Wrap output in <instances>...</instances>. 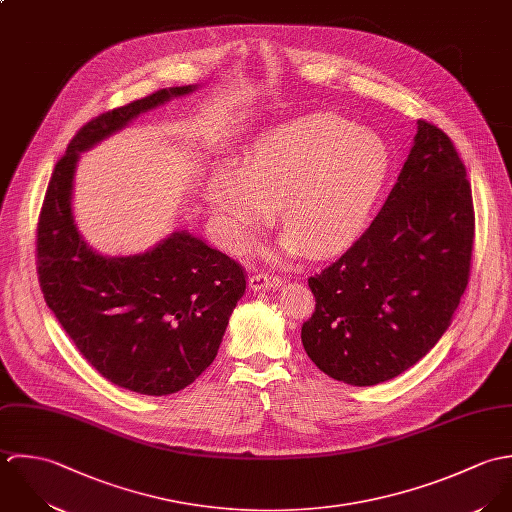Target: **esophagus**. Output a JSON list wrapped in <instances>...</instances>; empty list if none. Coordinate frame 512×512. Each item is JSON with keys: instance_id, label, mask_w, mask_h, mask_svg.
<instances>
[{"instance_id": "34e87169", "label": "esophagus", "mask_w": 512, "mask_h": 512, "mask_svg": "<svg viewBox=\"0 0 512 512\" xmlns=\"http://www.w3.org/2000/svg\"><path fill=\"white\" fill-rule=\"evenodd\" d=\"M281 283L279 277L275 275H267V273H255L249 277V289L251 291H265L271 287H277Z\"/></svg>"}]
</instances>
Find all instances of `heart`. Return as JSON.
<instances>
[{
    "label": "heart",
    "instance_id": "obj_1",
    "mask_svg": "<svg viewBox=\"0 0 512 512\" xmlns=\"http://www.w3.org/2000/svg\"><path fill=\"white\" fill-rule=\"evenodd\" d=\"M392 168L382 136L336 114H312L257 136L239 166L217 168L207 202L227 247L243 245L281 204L283 245L324 257L364 231Z\"/></svg>",
    "mask_w": 512,
    "mask_h": 512
}]
</instances>
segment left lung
Listing matches in <instances>:
<instances>
[{
  "label": "left lung",
  "mask_w": 512,
  "mask_h": 512,
  "mask_svg": "<svg viewBox=\"0 0 512 512\" xmlns=\"http://www.w3.org/2000/svg\"><path fill=\"white\" fill-rule=\"evenodd\" d=\"M475 209L451 138L417 120L386 204L352 247L308 279L301 338L330 378L374 386L417 364L449 328L471 275Z\"/></svg>",
  "instance_id": "left-lung-1"
}]
</instances>
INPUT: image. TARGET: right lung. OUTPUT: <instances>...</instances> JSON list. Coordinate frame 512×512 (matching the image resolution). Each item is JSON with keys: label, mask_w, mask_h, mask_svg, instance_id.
Returning <instances> with one entry per match:
<instances>
[{"label": "right lung", "mask_w": 512, "mask_h": 512, "mask_svg": "<svg viewBox=\"0 0 512 512\" xmlns=\"http://www.w3.org/2000/svg\"><path fill=\"white\" fill-rule=\"evenodd\" d=\"M196 89H160L89 120L55 164L37 223L47 307L103 378L144 396L176 394L213 362L245 293V269L186 229L146 253L104 257L77 229L73 178L81 152L140 112Z\"/></svg>", "instance_id": "1"}]
</instances>
